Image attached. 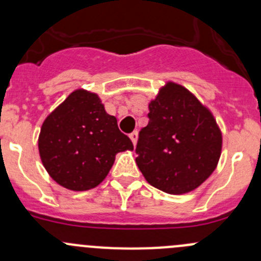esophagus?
<instances>
[{
	"label": "esophagus",
	"instance_id": "1",
	"mask_svg": "<svg viewBox=\"0 0 261 261\" xmlns=\"http://www.w3.org/2000/svg\"><path fill=\"white\" fill-rule=\"evenodd\" d=\"M130 139L131 141H133L134 145H135L136 141H138V131H133V133L130 134Z\"/></svg>",
	"mask_w": 261,
	"mask_h": 261
}]
</instances>
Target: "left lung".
Returning a JSON list of instances; mask_svg holds the SVG:
<instances>
[{
    "label": "left lung",
    "instance_id": "obj_1",
    "mask_svg": "<svg viewBox=\"0 0 261 261\" xmlns=\"http://www.w3.org/2000/svg\"><path fill=\"white\" fill-rule=\"evenodd\" d=\"M136 164L147 183L169 194L201 186L217 165L221 131L211 112L184 87L168 83L149 105Z\"/></svg>",
    "mask_w": 261,
    "mask_h": 261
}]
</instances>
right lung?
Instances as JSON below:
<instances>
[{"mask_svg": "<svg viewBox=\"0 0 261 261\" xmlns=\"http://www.w3.org/2000/svg\"><path fill=\"white\" fill-rule=\"evenodd\" d=\"M117 120L105 111L98 96L74 91L41 126L39 152L46 172L72 191H88L109 174L115 155L133 150Z\"/></svg>", "mask_w": 261, "mask_h": 261, "instance_id": "add662e5", "label": "right lung"}]
</instances>
